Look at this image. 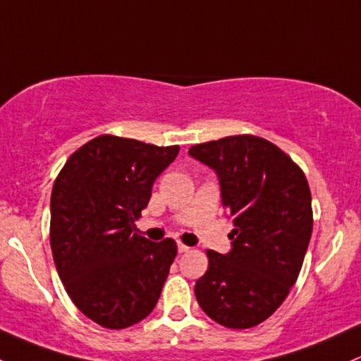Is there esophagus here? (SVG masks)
Instances as JSON below:
<instances>
[{
    "label": "esophagus",
    "mask_w": 361,
    "mask_h": 361,
    "mask_svg": "<svg viewBox=\"0 0 361 361\" xmlns=\"http://www.w3.org/2000/svg\"><path fill=\"white\" fill-rule=\"evenodd\" d=\"M188 250H190V247H187V245H183V243H181V241H178V252L185 253V252H188Z\"/></svg>",
    "instance_id": "obj_1"
}]
</instances>
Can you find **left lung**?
<instances>
[{
  "label": "left lung",
  "mask_w": 361,
  "mask_h": 361,
  "mask_svg": "<svg viewBox=\"0 0 361 361\" xmlns=\"http://www.w3.org/2000/svg\"><path fill=\"white\" fill-rule=\"evenodd\" d=\"M188 154L216 171L235 226L231 250H207L197 302L221 326L255 327L286 300L302 271L314 226L308 181L286 152L255 135L197 144Z\"/></svg>",
  "instance_id": "8db88e82"
}]
</instances>
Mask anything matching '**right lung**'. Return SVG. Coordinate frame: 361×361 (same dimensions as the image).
<instances>
[{
  "label": "right lung",
  "mask_w": 361,
  "mask_h": 361,
  "mask_svg": "<svg viewBox=\"0 0 361 361\" xmlns=\"http://www.w3.org/2000/svg\"><path fill=\"white\" fill-rule=\"evenodd\" d=\"M178 152V145L101 135L75 150L54 181V265L75 307L99 326H133L159 300L176 241L156 243L133 229L154 181Z\"/></svg>",
  "instance_id": "right-lung-1"
}]
</instances>
